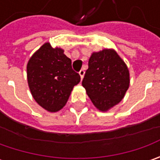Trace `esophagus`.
Returning a JSON list of instances; mask_svg holds the SVG:
<instances>
[{"label": "esophagus", "instance_id": "esophagus-1", "mask_svg": "<svg viewBox=\"0 0 160 160\" xmlns=\"http://www.w3.org/2000/svg\"><path fill=\"white\" fill-rule=\"evenodd\" d=\"M84 74H85V71H84V69H81V70L79 71V75H80L81 79H83V77H84Z\"/></svg>", "mask_w": 160, "mask_h": 160}]
</instances>
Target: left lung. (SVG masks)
<instances>
[{
  "mask_svg": "<svg viewBox=\"0 0 160 160\" xmlns=\"http://www.w3.org/2000/svg\"><path fill=\"white\" fill-rule=\"evenodd\" d=\"M129 84V69L115 50L92 53L82 85L96 108L106 112L118 104Z\"/></svg>",
  "mask_w": 160,
  "mask_h": 160,
  "instance_id": "left-lung-1",
  "label": "left lung"
}]
</instances>
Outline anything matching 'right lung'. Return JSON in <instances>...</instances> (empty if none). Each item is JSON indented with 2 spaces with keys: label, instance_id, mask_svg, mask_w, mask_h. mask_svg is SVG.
I'll return each instance as SVG.
<instances>
[{
  "label": "right lung",
  "instance_id": "add662e5",
  "mask_svg": "<svg viewBox=\"0 0 160 160\" xmlns=\"http://www.w3.org/2000/svg\"><path fill=\"white\" fill-rule=\"evenodd\" d=\"M28 83L31 94L41 107L57 112L66 105L79 74L72 69L71 59L64 50L45 42L29 58L27 66Z\"/></svg>",
  "mask_w": 160,
  "mask_h": 160
}]
</instances>
